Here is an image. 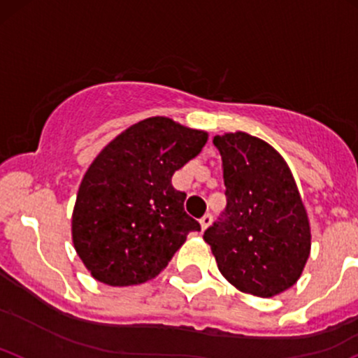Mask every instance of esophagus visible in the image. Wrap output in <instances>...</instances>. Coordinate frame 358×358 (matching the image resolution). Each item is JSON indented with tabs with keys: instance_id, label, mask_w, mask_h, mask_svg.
Wrapping results in <instances>:
<instances>
[{
	"instance_id": "34e87169",
	"label": "esophagus",
	"mask_w": 358,
	"mask_h": 358,
	"mask_svg": "<svg viewBox=\"0 0 358 358\" xmlns=\"http://www.w3.org/2000/svg\"><path fill=\"white\" fill-rule=\"evenodd\" d=\"M199 223H201V229H202V231H206L209 224L213 223V216H210V214H206V216H202L201 220H199Z\"/></svg>"
}]
</instances>
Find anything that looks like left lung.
<instances>
[{"mask_svg": "<svg viewBox=\"0 0 358 358\" xmlns=\"http://www.w3.org/2000/svg\"><path fill=\"white\" fill-rule=\"evenodd\" d=\"M223 161L227 210L204 233L217 269L236 289L269 296L302 276L310 224L287 161L247 131L214 137Z\"/></svg>", "mask_w": 358, "mask_h": 358, "instance_id": "8db88e82", "label": "left lung"}]
</instances>
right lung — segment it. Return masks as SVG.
<instances>
[{"mask_svg": "<svg viewBox=\"0 0 358 358\" xmlns=\"http://www.w3.org/2000/svg\"><path fill=\"white\" fill-rule=\"evenodd\" d=\"M166 116L135 123L92 161L71 214V240L90 276L110 287L152 280L201 224L183 210L187 195L173 189L176 169L208 142Z\"/></svg>", "mask_w": 358, "mask_h": 358, "instance_id": "1", "label": "right lung"}]
</instances>
